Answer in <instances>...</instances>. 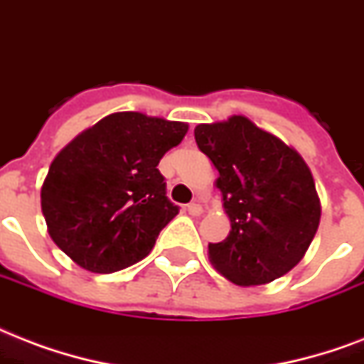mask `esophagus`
I'll use <instances>...</instances> for the list:
<instances>
[{
    "label": "esophagus",
    "mask_w": 364,
    "mask_h": 364,
    "mask_svg": "<svg viewBox=\"0 0 364 364\" xmlns=\"http://www.w3.org/2000/svg\"><path fill=\"white\" fill-rule=\"evenodd\" d=\"M188 213H190L191 216H199V214H203V207L199 203H190V205H188Z\"/></svg>",
    "instance_id": "34e87169"
}]
</instances>
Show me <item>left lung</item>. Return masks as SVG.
<instances>
[{
	"label": "left lung",
	"mask_w": 364,
	"mask_h": 364,
	"mask_svg": "<svg viewBox=\"0 0 364 364\" xmlns=\"http://www.w3.org/2000/svg\"><path fill=\"white\" fill-rule=\"evenodd\" d=\"M199 150L218 171L232 230L208 245V260L239 287L272 283L308 252L321 199L308 163L292 146L245 115L196 127Z\"/></svg>",
	"instance_id": "left-lung-1"
}]
</instances>
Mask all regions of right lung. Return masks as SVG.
<instances>
[{"label":"right lung","mask_w":364,"mask_h":364,"mask_svg":"<svg viewBox=\"0 0 364 364\" xmlns=\"http://www.w3.org/2000/svg\"><path fill=\"white\" fill-rule=\"evenodd\" d=\"M186 132L184 121L115 112L66 144L41 186L56 247L92 273L119 272L150 255L178 214L157 165Z\"/></svg>","instance_id":"add662e5"}]
</instances>
